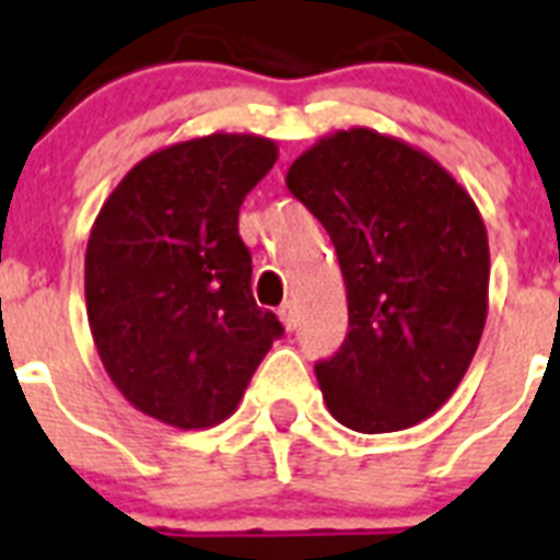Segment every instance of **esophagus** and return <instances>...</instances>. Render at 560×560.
<instances>
[{
  "label": "esophagus",
  "mask_w": 560,
  "mask_h": 560,
  "mask_svg": "<svg viewBox=\"0 0 560 560\" xmlns=\"http://www.w3.org/2000/svg\"><path fill=\"white\" fill-rule=\"evenodd\" d=\"M279 316H281V322H284V327H288V330H293V327H295V304L293 302L281 304Z\"/></svg>",
  "instance_id": "1"
}]
</instances>
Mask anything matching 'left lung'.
Segmentation results:
<instances>
[{"mask_svg":"<svg viewBox=\"0 0 560 560\" xmlns=\"http://www.w3.org/2000/svg\"><path fill=\"white\" fill-rule=\"evenodd\" d=\"M288 189L319 218L348 290V336L316 362L336 420L417 425L469 371L489 307V238L469 192L420 149L336 131L295 158Z\"/></svg>","mask_w":560,"mask_h":560,"instance_id":"obj_1","label":"left lung"}]
</instances>
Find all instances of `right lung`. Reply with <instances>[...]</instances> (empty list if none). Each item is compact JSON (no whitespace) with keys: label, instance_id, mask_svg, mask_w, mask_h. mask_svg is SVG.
I'll use <instances>...</instances> for the list:
<instances>
[{"label":"right lung","instance_id":"add662e5","mask_svg":"<svg viewBox=\"0 0 560 560\" xmlns=\"http://www.w3.org/2000/svg\"><path fill=\"white\" fill-rule=\"evenodd\" d=\"M279 158L256 135H207L149 154L100 209L85 307L106 374L138 411L209 429L238 408L284 334L253 299L238 209Z\"/></svg>","mask_w":560,"mask_h":560}]
</instances>
